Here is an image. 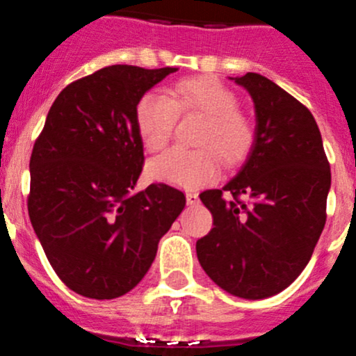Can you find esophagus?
<instances>
[{
    "mask_svg": "<svg viewBox=\"0 0 356 356\" xmlns=\"http://www.w3.org/2000/svg\"><path fill=\"white\" fill-rule=\"evenodd\" d=\"M186 204H188V205L199 204V193L193 192V190L186 192Z\"/></svg>",
    "mask_w": 356,
    "mask_h": 356,
    "instance_id": "34e87169",
    "label": "esophagus"
}]
</instances>
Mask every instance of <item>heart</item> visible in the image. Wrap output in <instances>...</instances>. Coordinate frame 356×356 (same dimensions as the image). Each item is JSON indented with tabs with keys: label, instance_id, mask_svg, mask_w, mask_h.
<instances>
[{
	"label": "heart",
	"instance_id": "1",
	"mask_svg": "<svg viewBox=\"0 0 356 356\" xmlns=\"http://www.w3.org/2000/svg\"><path fill=\"white\" fill-rule=\"evenodd\" d=\"M178 116H200L195 134L199 149L175 147L149 164L154 179L195 188L214 181L221 173V159L236 163L254 140L252 120L238 109V96L214 76H190L171 87L170 97L144 94L135 106V124L149 152L168 145Z\"/></svg>",
	"mask_w": 356,
	"mask_h": 356
}]
</instances>
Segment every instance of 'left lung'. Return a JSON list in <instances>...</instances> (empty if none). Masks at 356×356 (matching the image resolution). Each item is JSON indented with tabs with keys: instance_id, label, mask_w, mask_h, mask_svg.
<instances>
[{
	"instance_id": "8db88e82",
	"label": "left lung",
	"mask_w": 356,
	"mask_h": 356,
	"mask_svg": "<svg viewBox=\"0 0 356 356\" xmlns=\"http://www.w3.org/2000/svg\"><path fill=\"white\" fill-rule=\"evenodd\" d=\"M234 82L254 99L255 140L236 177L200 193L214 226L195 248L218 286L259 300L288 288L312 257L327 218L331 168L307 106L259 73Z\"/></svg>"
}]
</instances>
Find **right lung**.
Returning a JSON list of instances; mask_svg holds the SVG:
<instances>
[{"label":"right lung","instance_id":"right-lung-1","mask_svg":"<svg viewBox=\"0 0 356 356\" xmlns=\"http://www.w3.org/2000/svg\"><path fill=\"white\" fill-rule=\"evenodd\" d=\"M177 68L111 65L65 87L31 156L27 209L54 273L87 298L140 283L185 207L166 183L131 193L144 166L135 106Z\"/></svg>","mask_w":356,"mask_h":356}]
</instances>
